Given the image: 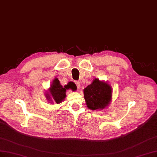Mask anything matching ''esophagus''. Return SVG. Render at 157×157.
<instances>
[{
  "instance_id": "esophagus-1",
  "label": "esophagus",
  "mask_w": 157,
  "mask_h": 157,
  "mask_svg": "<svg viewBox=\"0 0 157 157\" xmlns=\"http://www.w3.org/2000/svg\"><path fill=\"white\" fill-rule=\"evenodd\" d=\"M75 83L76 84V86H77L78 89H79V88L80 87V83H79V82H78V81H75Z\"/></svg>"
}]
</instances>
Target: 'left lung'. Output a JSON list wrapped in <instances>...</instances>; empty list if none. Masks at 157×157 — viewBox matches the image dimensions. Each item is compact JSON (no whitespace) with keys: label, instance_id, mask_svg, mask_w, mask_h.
Instances as JSON below:
<instances>
[{"label":"left lung","instance_id":"obj_1","mask_svg":"<svg viewBox=\"0 0 157 157\" xmlns=\"http://www.w3.org/2000/svg\"><path fill=\"white\" fill-rule=\"evenodd\" d=\"M83 93L87 107L93 110L104 109L111 101L110 86L97 78L93 79V82L83 89Z\"/></svg>","mask_w":157,"mask_h":157}]
</instances>
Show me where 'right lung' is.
I'll return each instance as SVG.
<instances>
[{
	"instance_id": "add662e5",
	"label": "right lung",
	"mask_w": 157,
	"mask_h": 157,
	"mask_svg": "<svg viewBox=\"0 0 157 157\" xmlns=\"http://www.w3.org/2000/svg\"><path fill=\"white\" fill-rule=\"evenodd\" d=\"M76 86L73 83H68L66 86L64 87L62 86L59 80L57 78L53 80L50 88L48 89V92L46 93V98L48 101H51L52 102H55L57 104H59L64 100L66 98V90L71 89L72 91L76 90ZM53 98L51 99V98Z\"/></svg>"
}]
</instances>
